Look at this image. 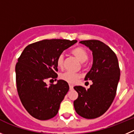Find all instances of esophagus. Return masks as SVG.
<instances>
[{"label":"esophagus","instance_id":"1","mask_svg":"<svg viewBox=\"0 0 134 134\" xmlns=\"http://www.w3.org/2000/svg\"><path fill=\"white\" fill-rule=\"evenodd\" d=\"M69 87H70V90H73V89H74L73 85H72V84H70Z\"/></svg>","mask_w":134,"mask_h":134}]
</instances>
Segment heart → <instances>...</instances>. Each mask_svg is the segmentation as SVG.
<instances>
[{
    "label": "heart",
    "instance_id": "1",
    "mask_svg": "<svg viewBox=\"0 0 134 134\" xmlns=\"http://www.w3.org/2000/svg\"><path fill=\"white\" fill-rule=\"evenodd\" d=\"M72 53L81 62H85L88 58V53L84 48L81 47H76L72 51ZM64 64L63 54H60L57 59V64L58 68H62ZM80 77V75L71 72H66L60 76V78L66 82L73 83Z\"/></svg>",
    "mask_w": 134,
    "mask_h": 134
}]
</instances>
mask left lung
I'll use <instances>...</instances> for the list:
<instances>
[{"instance_id": "1", "label": "left lung", "mask_w": 134, "mask_h": 134, "mask_svg": "<svg viewBox=\"0 0 134 134\" xmlns=\"http://www.w3.org/2000/svg\"><path fill=\"white\" fill-rule=\"evenodd\" d=\"M80 43L92 51L93 64L85 80H91L93 84L87 90L81 86L74 87L78 93L74 106L81 117L93 119L103 115L111 105L120 70L116 55L106 44L98 40L81 41Z\"/></svg>"}]
</instances>
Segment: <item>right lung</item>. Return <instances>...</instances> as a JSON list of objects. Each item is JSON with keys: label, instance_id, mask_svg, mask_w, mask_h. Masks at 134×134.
<instances>
[{"label": "right lung", "instance_id": "right-lung-1", "mask_svg": "<svg viewBox=\"0 0 134 134\" xmlns=\"http://www.w3.org/2000/svg\"><path fill=\"white\" fill-rule=\"evenodd\" d=\"M76 40L45 39L29 44L16 65V85L20 100L33 117L46 120L57 115L60 104L69 90L62 80L48 85L47 79L57 80V59Z\"/></svg>", "mask_w": 134, "mask_h": 134}]
</instances>
